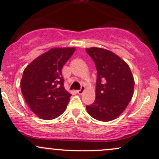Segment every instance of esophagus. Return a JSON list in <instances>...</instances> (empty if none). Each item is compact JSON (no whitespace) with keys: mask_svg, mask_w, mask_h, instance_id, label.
I'll list each match as a JSON object with an SVG mask.
<instances>
[{"mask_svg":"<svg viewBox=\"0 0 159 159\" xmlns=\"http://www.w3.org/2000/svg\"><path fill=\"white\" fill-rule=\"evenodd\" d=\"M84 91H85V87H84V86H81V89L80 90H77L76 92H77L78 94H83Z\"/></svg>","mask_w":159,"mask_h":159,"instance_id":"1","label":"esophagus"}]
</instances>
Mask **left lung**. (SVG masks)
<instances>
[{"label":"left lung","mask_w":159,"mask_h":159,"mask_svg":"<svg viewBox=\"0 0 159 159\" xmlns=\"http://www.w3.org/2000/svg\"><path fill=\"white\" fill-rule=\"evenodd\" d=\"M85 51L97 70L95 101L87 105L86 109L97 120H113L125 111L132 99L134 79L130 67L108 50L92 47Z\"/></svg>","instance_id":"1"}]
</instances>
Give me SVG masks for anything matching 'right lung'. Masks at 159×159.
Returning a JSON list of instances; mask_svg holds the SVG:
<instances>
[{
    "label": "right lung",
    "mask_w": 159,
    "mask_h": 159,
    "mask_svg": "<svg viewBox=\"0 0 159 159\" xmlns=\"http://www.w3.org/2000/svg\"><path fill=\"white\" fill-rule=\"evenodd\" d=\"M74 52V48H52L25 68L21 91L29 107L40 119H55L67 107L71 94L64 89L62 68Z\"/></svg>",
    "instance_id": "obj_1"
}]
</instances>
